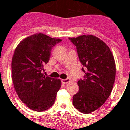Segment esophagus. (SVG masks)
<instances>
[{"label":"esophagus","instance_id":"obj_1","mask_svg":"<svg viewBox=\"0 0 130 130\" xmlns=\"http://www.w3.org/2000/svg\"><path fill=\"white\" fill-rule=\"evenodd\" d=\"M61 81L63 84H67L71 81V80L69 78H66V79H62Z\"/></svg>","mask_w":130,"mask_h":130}]
</instances>
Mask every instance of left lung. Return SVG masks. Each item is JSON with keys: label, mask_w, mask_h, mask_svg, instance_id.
<instances>
[{"label": "left lung", "mask_w": 130, "mask_h": 130, "mask_svg": "<svg viewBox=\"0 0 130 130\" xmlns=\"http://www.w3.org/2000/svg\"><path fill=\"white\" fill-rule=\"evenodd\" d=\"M77 47L80 62L85 67L84 78L78 80L79 90L73 97L75 108L83 114L95 111L112 92L116 77V64L109 47L92 35L69 38Z\"/></svg>", "instance_id": "1"}]
</instances>
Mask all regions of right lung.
<instances>
[{
	"instance_id": "right-lung-1",
	"label": "right lung",
	"mask_w": 130,
	"mask_h": 130,
	"mask_svg": "<svg viewBox=\"0 0 130 130\" xmlns=\"http://www.w3.org/2000/svg\"><path fill=\"white\" fill-rule=\"evenodd\" d=\"M62 40L35 34L20 42L12 59V78L20 99L31 110L42 112L53 104L61 80L45 77L43 65L50 61L52 47Z\"/></svg>"
}]
</instances>
